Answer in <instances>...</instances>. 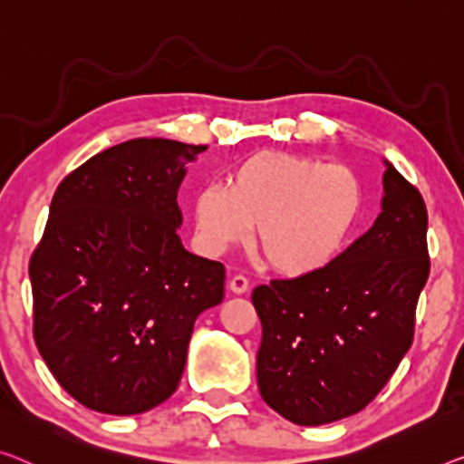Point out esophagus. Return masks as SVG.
<instances>
[{
  "mask_svg": "<svg viewBox=\"0 0 464 464\" xmlns=\"http://www.w3.org/2000/svg\"><path fill=\"white\" fill-rule=\"evenodd\" d=\"M229 289L237 295L246 294L247 289H250V281H247L244 275H235V276H231V281H229Z\"/></svg>",
  "mask_w": 464,
  "mask_h": 464,
  "instance_id": "1",
  "label": "esophagus"
}]
</instances>
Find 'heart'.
<instances>
[{
    "label": "heart",
    "instance_id": "1",
    "mask_svg": "<svg viewBox=\"0 0 464 464\" xmlns=\"http://www.w3.org/2000/svg\"><path fill=\"white\" fill-rule=\"evenodd\" d=\"M361 210V185L342 164L292 154H262L239 164L227 185L210 183L193 199L204 250L223 254L252 241L283 275L319 271L340 252Z\"/></svg>",
    "mask_w": 464,
    "mask_h": 464
}]
</instances>
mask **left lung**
Listing matches in <instances>:
<instances>
[{"label":"left lung","mask_w":464,"mask_h":464,"mask_svg":"<svg viewBox=\"0 0 464 464\" xmlns=\"http://www.w3.org/2000/svg\"><path fill=\"white\" fill-rule=\"evenodd\" d=\"M383 164L382 212L362 237L319 271L273 279L252 294L262 323L260 396L295 425L362 411L412 343L430 276L427 208L396 166Z\"/></svg>","instance_id":"left-lung-1"}]
</instances>
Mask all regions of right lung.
I'll return each mask as SVG.
<instances>
[{"label": "right lung", "instance_id": "1", "mask_svg": "<svg viewBox=\"0 0 464 464\" xmlns=\"http://www.w3.org/2000/svg\"><path fill=\"white\" fill-rule=\"evenodd\" d=\"M206 145L130 140L55 189L29 266L34 343L64 390L141 414L181 382L193 323L223 302L225 266L183 247L177 193Z\"/></svg>", "mask_w": 464, "mask_h": 464}]
</instances>
